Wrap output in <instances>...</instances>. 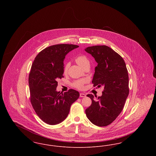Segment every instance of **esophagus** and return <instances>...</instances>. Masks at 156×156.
<instances>
[{
	"mask_svg": "<svg viewBox=\"0 0 156 156\" xmlns=\"http://www.w3.org/2000/svg\"><path fill=\"white\" fill-rule=\"evenodd\" d=\"M80 96L81 98H83V97H86V95L84 94H83V93H81V94H80Z\"/></svg>",
	"mask_w": 156,
	"mask_h": 156,
	"instance_id": "obj_1",
	"label": "esophagus"
}]
</instances>
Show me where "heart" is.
<instances>
[{"label": "heart", "mask_w": 156, "mask_h": 156, "mask_svg": "<svg viewBox=\"0 0 156 156\" xmlns=\"http://www.w3.org/2000/svg\"><path fill=\"white\" fill-rule=\"evenodd\" d=\"M75 61L82 68H83L84 67L88 65H89V59H88V58L85 55L78 56V57L76 58ZM69 66V64L68 62L66 64L64 68V73H67ZM85 82H86V81L85 80H77V81H75L73 83V86L77 89H81L83 88V85Z\"/></svg>", "instance_id": "heart-1"}]
</instances>
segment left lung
Instances as JSON below:
<instances>
[{"label":"left lung","mask_w":156,"mask_h":156,"mask_svg":"<svg viewBox=\"0 0 156 156\" xmlns=\"http://www.w3.org/2000/svg\"><path fill=\"white\" fill-rule=\"evenodd\" d=\"M98 63L92 83L94 87H104L101 97L87 96L92 104L85 110L88 119L95 125L106 126L112 123L123 109L128 97L129 75L123 58L106 45H95L85 49Z\"/></svg>","instance_id":"8db88e82"}]
</instances>
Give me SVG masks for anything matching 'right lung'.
I'll list each match as a JSON object with an SVG mask.
<instances>
[{
    "label": "right lung",
    "instance_id": "right-lung-1",
    "mask_svg": "<svg viewBox=\"0 0 156 156\" xmlns=\"http://www.w3.org/2000/svg\"><path fill=\"white\" fill-rule=\"evenodd\" d=\"M78 47L66 44L48 47L33 62L29 77L31 103L38 116L48 125H57L66 119L71 105L80 97L74 89L64 93L56 90L57 80L64 77L66 55Z\"/></svg>",
    "mask_w": 156,
    "mask_h": 156
}]
</instances>
